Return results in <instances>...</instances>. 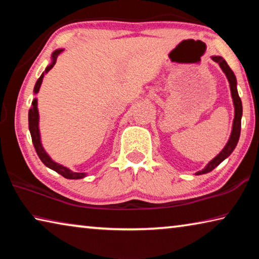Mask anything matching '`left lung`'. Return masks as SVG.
Here are the masks:
<instances>
[{
    "label": "left lung",
    "instance_id": "8db88e82",
    "mask_svg": "<svg viewBox=\"0 0 259 259\" xmlns=\"http://www.w3.org/2000/svg\"><path fill=\"white\" fill-rule=\"evenodd\" d=\"M212 60L216 61V63L219 64V66L224 71L226 74L227 80L230 82V87H231V94H232V98H233V103H234V108H235V116H234V121H233V129H232V134L230 140L227 142L226 146L224 147L219 154L214 157L213 160H211L207 164V166L201 171L196 172V175H203L212 171V170L216 168L218 164H221L223 161H224L227 156H230L232 152L234 151V148L236 146V144L239 142L240 138V133H241V116H242V103H241V99L239 97L238 94V89H236V78L235 75L232 69L230 68L229 65H227L226 61L222 58V57H212Z\"/></svg>",
    "mask_w": 259,
    "mask_h": 259
}]
</instances>
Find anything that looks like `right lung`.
Segmentation results:
<instances>
[{
    "instance_id": "add662e5",
    "label": "right lung",
    "mask_w": 259,
    "mask_h": 259,
    "mask_svg": "<svg viewBox=\"0 0 259 259\" xmlns=\"http://www.w3.org/2000/svg\"><path fill=\"white\" fill-rule=\"evenodd\" d=\"M63 51H64L63 49H59V50H56L54 54H52V63L46 68V73L49 72L50 69L55 66L57 57H58ZM43 76H45V73H42V75L37 80L36 84H35V88H34L35 94H37L38 90H40ZM36 106H37V102H36V99H34L32 102V106H30V109L28 112V125H29L30 136H32L33 145L35 147V151H36L38 157H40L41 161L48 166V168L55 170L56 172H58L59 175H61V176L65 178H67V179L83 178L85 176L84 172H74V171H72V170L65 168V166H63L61 164L56 163V162H54L50 159L49 155L46 153V151L43 150V147L41 145V140H40V133H38V112H37Z\"/></svg>"
}]
</instances>
